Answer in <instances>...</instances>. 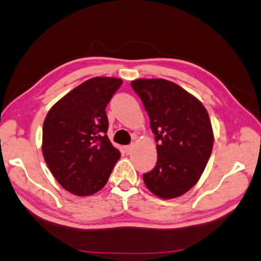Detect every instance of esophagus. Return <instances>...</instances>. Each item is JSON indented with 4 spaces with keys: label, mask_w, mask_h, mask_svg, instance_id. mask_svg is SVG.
Instances as JSON below:
<instances>
[{
    "label": "esophagus",
    "mask_w": 261,
    "mask_h": 261,
    "mask_svg": "<svg viewBox=\"0 0 261 261\" xmlns=\"http://www.w3.org/2000/svg\"><path fill=\"white\" fill-rule=\"evenodd\" d=\"M132 149H134V146H132V145H129V146H125V147H124V151L126 152V154H127V155H129V154H131V151H132Z\"/></svg>",
    "instance_id": "obj_1"
}]
</instances>
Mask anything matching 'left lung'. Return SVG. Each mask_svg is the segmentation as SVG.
<instances>
[{"label": "left lung", "mask_w": 261, "mask_h": 261, "mask_svg": "<svg viewBox=\"0 0 261 261\" xmlns=\"http://www.w3.org/2000/svg\"><path fill=\"white\" fill-rule=\"evenodd\" d=\"M131 87L140 97L157 142V163L144 174L155 196L172 199L190 190L211 157L214 134L200 101L165 79H138Z\"/></svg>", "instance_id": "left-lung-1"}]
</instances>
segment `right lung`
<instances>
[{"label":"right lung","instance_id":"1","mask_svg":"<svg viewBox=\"0 0 261 261\" xmlns=\"http://www.w3.org/2000/svg\"><path fill=\"white\" fill-rule=\"evenodd\" d=\"M122 80L95 76L53 105L43 124V156L65 190L94 195L109 181L121 157L107 137L105 109Z\"/></svg>","mask_w":261,"mask_h":261}]
</instances>
